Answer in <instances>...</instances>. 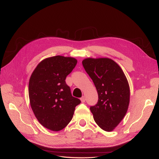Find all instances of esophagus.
<instances>
[{
	"instance_id": "34e87169",
	"label": "esophagus",
	"mask_w": 159,
	"mask_h": 159,
	"mask_svg": "<svg viewBox=\"0 0 159 159\" xmlns=\"http://www.w3.org/2000/svg\"><path fill=\"white\" fill-rule=\"evenodd\" d=\"M80 100H81V102H85V100H86V99H85V97L83 96H82L81 98H80Z\"/></svg>"
}]
</instances>
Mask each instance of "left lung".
Instances as JSON below:
<instances>
[{
	"label": "left lung",
	"mask_w": 159,
	"mask_h": 159,
	"mask_svg": "<svg viewBox=\"0 0 159 159\" xmlns=\"http://www.w3.org/2000/svg\"><path fill=\"white\" fill-rule=\"evenodd\" d=\"M83 65L98 92L97 104L90 106L101 129L111 131L125 116L129 104V86L120 66L108 58H88Z\"/></svg>",
	"instance_id": "obj_1"
}]
</instances>
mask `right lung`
<instances>
[{"label": "right lung", "instance_id": "right-lung-1", "mask_svg": "<svg viewBox=\"0 0 159 159\" xmlns=\"http://www.w3.org/2000/svg\"><path fill=\"white\" fill-rule=\"evenodd\" d=\"M77 63L73 57L57 55L38 65L29 81V98L35 116L43 127L54 131L71 121L80 100L71 94L66 76Z\"/></svg>", "mask_w": 159, "mask_h": 159}]
</instances>
